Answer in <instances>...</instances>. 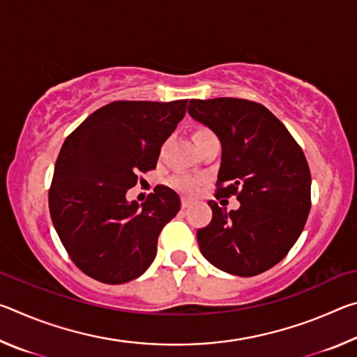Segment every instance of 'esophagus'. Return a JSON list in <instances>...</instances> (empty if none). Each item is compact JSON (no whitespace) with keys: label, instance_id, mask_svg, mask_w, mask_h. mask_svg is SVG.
I'll return each instance as SVG.
<instances>
[{"label":"esophagus","instance_id":"obj_1","mask_svg":"<svg viewBox=\"0 0 357 357\" xmlns=\"http://www.w3.org/2000/svg\"><path fill=\"white\" fill-rule=\"evenodd\" d=\"M192 200H190V198H187V197H183V198H181V206H183L184 209L185 208H190L192 206Z\"/></svg>","mask_w":357,"mask_h":357}]
</instances>
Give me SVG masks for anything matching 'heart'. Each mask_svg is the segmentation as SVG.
Returning <instances> with one entry per match:
<instances>
[{"label":"heart","mask_w":357,"mask_h":357,"mask_svg":"<svg viewBox=\"0 0 357 357\" xmlns=\"http://www.w3.org/2000/svg\"><path fill=\"white\" fill-rule=\"evenodd\" d=\"M213 135H214L213 132L208 129H198L195 132V135H193V138H195V142H197V140H203V138L213 137ZM172 184H173V187H176V189L181 192L192 193L197 190L198 179L190 176V174H176V176L172 178Z\"/></svg>","instance_id":"obj_1"}]
</instances>
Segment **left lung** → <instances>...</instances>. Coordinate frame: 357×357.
I'll return each instance as SVG.
<instances>
[{
	"label": "left lung",
	"mask_w": 357,
	"mask_h": 357,
	"mask_svg": "<svg viewBox=\"0 0 357 357\" xmlns=\"http://www.w3.org/2000/svg\"><path fill=\"white\" fill-rule=\"evenodd\" d=\"M189 114L220 140L217 197L236 195L241 203L229 213L208 203L213 220L197 231L203 257L228 274H261L285 258L309 217L305 155L285 126L257 102L192 99Z\"/></svg>",
	"instance_id": "1"
}]
</instances>
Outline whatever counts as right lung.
<instances>
[{
  "mask_svg": "<svg viewBox=\"0 0 357 357\" xmlns=\"http://www.w3.org/2000/svg\"><path fill=\"white\" fill-rule=\"evenodd\" d=\"M185 107L187 100L112 102L66 138L48 206L64 249L86 275L119 285L154 261L162 228L181 209L178 193L157 185L142 204L126 193L138 174L154 170Z\"/></svg>",
  "mask_w": 357,
  "mask_h": 357,
  "instance_id": "obj_1",
  "label": "right lung"
}]
</instances>
